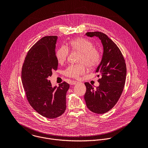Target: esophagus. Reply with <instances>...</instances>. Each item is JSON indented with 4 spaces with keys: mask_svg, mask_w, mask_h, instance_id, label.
I'll return each instance as SVG.
<instances>
[{
    "mask_svg": "<svg viewBox=\"0 0 148 148\" xmlns=\"http://www.w3.org/2000/svg\"><path fill=\"white\" fill-rule=\"evenodd\" d=\"M78 83V82H76V81H72L71 82V85H75L76 84H77Z\"/></svg>",
    "mask_w": 148,
    "mask_h": 148,
    "instance_id": "1",
    "label": "esophagus"
}]
</instances>
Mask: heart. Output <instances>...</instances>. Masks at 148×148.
<instances>
[{
  "label": "heart",
  "instance_id": "1",
  "mask_svg": "<svg viewBox=\"0 0 148 148\" xmlns=\"http://www.w3.org/2000/svg\"><path fill=\"white\" fill-rule=\"evenodd\" d=\"M69 48L73 51L80 52L78 62L80 63L71 64L65 71L66 76L79 79L86 72V66L89 69L97 66L101 60V52L99 48L93 46V44L85 38H77L69 42ZM69 54L67 47L63 46L60 48L56 53L58 62L63 64L66 60Z\"/></svg>",
  "mask_w": 148,
  "mask_h": 148
}]
</instances>
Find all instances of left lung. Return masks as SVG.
I'll list each match as a JSON object with an SVG mask.
<instances>
[{
	"label": "left lung",
	"mask_w": 148,
	"mask_h": 148,
	"mask_svg": "<svg viewBox=\"0 0 148 148\" xmlns=\"http://www.w3.org/2000/svg\"><path fill=\"white\" fill-rule=\"evenodd\" d=\"M89 37H98L104 47L102 60L95 73L99 78L100 85L94 89L89 83L84 99L86 106L93 113L103 114L110 110L119 101L125 84L127 66L124 58L117 45L101 32H87Z\"/></svg>",
	"instance_id": "obj_1"
}]
</instances>
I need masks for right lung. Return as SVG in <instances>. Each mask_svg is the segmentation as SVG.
<instances>
[{
    "instance_id": "right-lung-1",
    "label": "right lung",
    "mask_w": 148,
    "mask_h": 148,
    "mask_svg": "<svg viewBox=\"0 0 148 148\" xmlns=\"http://www.w3.org/2000/svg\"><path fill=\"white\" fill-rule=\"evenodd\" d=\"M58 36H47L36 42L28 52L21 69V80L29 104L48 119L57 118L66 109V94L69 84L63 82L52 87L48 77L56 71L55 53Z\"/></svg>"
}]
</instances>
